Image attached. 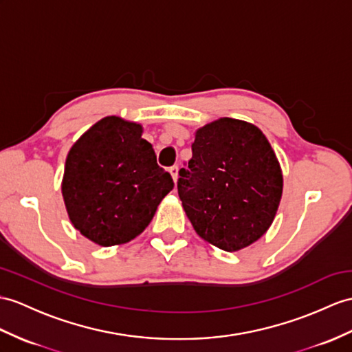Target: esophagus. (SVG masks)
<instances>
[{
  "label": "esophagus",
  "mask_w": 352,
  "mask_h": 352,
  "mask_svg": "<svg viewBox=\"0 0 352 352\" xmlns=\"http://www.w3.org/2000/svg\"><path fill=\"white\" fill-rule=\"evenodd\" d=\"M168 171H170L171 177H173V181L176 182V181H177V176H179V167H177V166H171Z\"/></svg>",
  "instance_id": "1"
}]
</instances>
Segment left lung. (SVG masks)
<instances>
[{"instance_id": "8db88e82", "label": "left lung", "mask_w": 352, "mask_h": 352, "mask_svg": "<svg viewBox=\"0 0 352 352\" xmlns=\"http://www.w3.org/2000/svg\"><path fill=\"white\" fill-rule=\"evenodd\" d=\"M177 192L197 234L228 252L267 231L282 195V171L252 124L222 118L195 133Z\"/></svg>"}]
</instances>
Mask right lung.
<instances>
[{"label":"right lung","instance_id":"add662e5","mask_svg":"<svg viewBox=\"0 0 352 352\" xmlns=\"http://www.w3.org/2000/svg\"><path fill=\"white\" fill-rule=\"evenodd\" d=\"M142 126L118 116L92 125L68 152L63 179L74 228L101 246L130 242L173 190Z\"/></svg>","mask_w":352,"mask_h":352}]
</instances>
